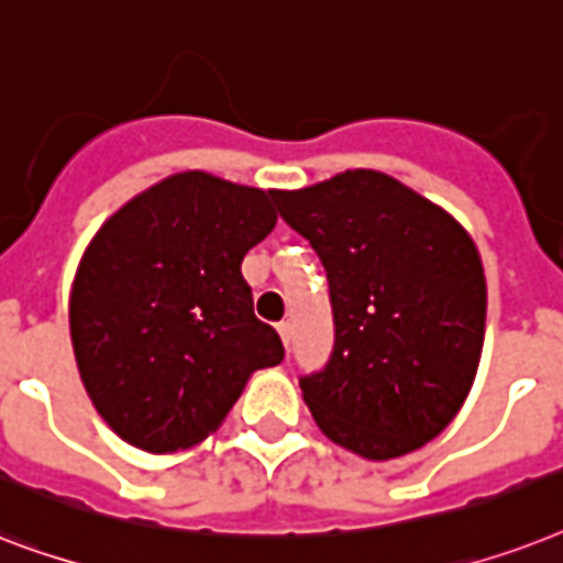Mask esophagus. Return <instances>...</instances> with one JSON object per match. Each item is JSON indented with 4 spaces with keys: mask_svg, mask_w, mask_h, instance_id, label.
<instances>
[{
    "mask_svg": "<svg viewBox=\"0 0 563 563\" xmlns=\"http://www.w3.org/2000/svg\"><path fill=\"white\" fill-rule=\"evenodd\" d=\"M278 336H282L285 349H290V340H294V328H290V322H278Z\"/></svg>",
    "mask_w": 563,
    "mask_h": 563,
    "instance_id": "obj_1",
    "label": "esophagus"
}]
</instances>
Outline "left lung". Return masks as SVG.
Returning <instances> with one entry per match:
<instances>
[{
    "label": "left lung",
    "mask_w": 563,
    "mask_h": 563,
    "mask_svg": "<svg viewBox=\"0 0 563 563\" xmlns=\"http://www.w3.org/2000/svg\"><path fill=\"white\" fill-rule=\"evenodd\" d=\"M328 276L334 352L299 377L319 430L366 460L435 439L465 404L485 336V273L456 220L380 170L273 191Z\"/></svg>",
    "instance_id": "left-lung-1"
}]
</instances>
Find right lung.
<instances>
[{"label": "right lung", "instance_id": "obj_1", "mask_svg": "<svg viewBox=\"0 0 563 563\" xmlns=\"http://www.w3.org/2000/svg\"><path fill=\"white\" fill-rule=\"evenodd\" d=\"M276 227L273 191L203 170L162 179L89 241L69 296L80 380L151 453L203 442L285 345L253 313L241 261Z\"/></svg>", "mask_w": 563, "mask_h": 563}]
</instances>
